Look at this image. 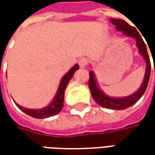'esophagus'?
<instances>
[{"label": "esophagus", "mask_w": 155, "mask_h": 155, "mask_svg": "<svg viewBox=\"0 0 155 155\" xmlns=\"http://www.w3.org/2000/svg\"><path fill=\"white\" fill-rule=\"evenodd\" d=\"M87 64H88V60H87V58H81V59H79V61H78V64H79V66H80L81 68L85 67V65H86Z\"/></svg>", "instance_id": "obj_1"}]
</instances>
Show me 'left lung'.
Instances as JSON below:
<instances>
[{"label": "left lung", "instance_id": "obj_1", "mask_svg": "<svg viewBox=\"0 0 155 155\" xmlns=\"http://www.w3.org/2000/svg\"><path fill=\"white\" fill-rule=\"evenodd\" d=\"M110 21L112 22V24H114L116 26V29L117 31L122 32V33L127 37H131L135 39L136 46L138 47L139 53L144 58L145 63H146L145 76H144V78H143L140 87L133 94L127 96V97H112L108 96L107 94H105L100 89L94 71H90L89 88H90L93 99L96 101V103L106 109L122 110L134 105L145 93L148 82H149V78H150L151 64H150V59H149L147 51L146 44L144 43L142 38L140 37V33H138V31L134 27L130 26L123 20L110 19Z\"/></svg>", "mask_w": 155, "mask_h": 155}]
</instances>
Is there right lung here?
I'll return each mask as SVG.
<instances>
[{
    "mask_svg": "<svg viewBox=\"0 0 155 155\" xmlns=\"http://www.w3.org/2000/svg\"><path fill=\"white\" fill-rule=\"evenodd\" d=\"M79 69L78 64H75L73 67L70 69L68 72L64 75L61 78V81L59 83V85H58V89L57 91L56 95L55 97H53L52 101H51L50 104H48L47 106H45L44 108H41V109H37V110H34V109H27V108H24L21 105L17 104L16 102H15L16 106L22 110L24 113H26L28 116L34 117V118H39V119H42V118H47V117H50V116H55L58 113H59L61 110L63 109V106H64V91L66 89V87L68 85L69 82L71 79L72 76L74 75L75 71Z\"/></svg>",
    "mask_w": 155,
    "mask_h": 155,
    "instance_id": "add662e5",
    "label": "right lung"
}]
</instances>
